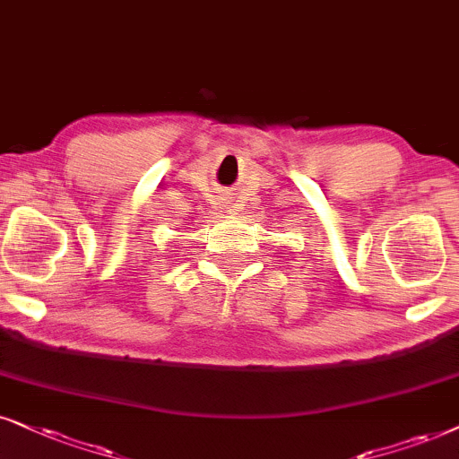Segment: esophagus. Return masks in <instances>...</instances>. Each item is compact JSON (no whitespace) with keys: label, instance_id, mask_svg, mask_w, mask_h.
<instances>
[{"label":"esophagus","instance_id":"34e87169","mask_svg":"<svg viewBox=\"0 0 459 459\" xmlns=\"http://www.w3.org/2000/svg\"><path fill=\"white\" fill-rule=\"evenodd\" d=\"M220 210H222V213H226V216H235V207L230 205V203H224V205L220 207Z\"/></svg>","mask_w":459,"mask_h":459}]
</instances>
